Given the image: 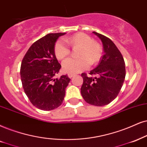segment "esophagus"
<instances>
[{"instance_id":"esophagus-1","label":"esophagus","mask_w":147,"mask_h":147,"mask_svg":"<svg viewBox=\"0 0 147 147\" xmlns=\"http://www.w3.org/2000/svg\"><path fill=\"white\" fill-rule=\"evenodd\" d=\"M68 77H69V78H72V77H74V76H75V74L68 73Z\"/></svg>"}]
</instances>
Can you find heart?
<instances>
[{"label": "heart", "instance_id": "heart-1", "mask_svg": "<svg viewBox=\"0 0 147 147\" xmlns=\"http://www.w3.org/2000/svg\"><path fill=\"white\" fill-rule=\"evenodd\" d=\"M66 42L72 47H80L78 51V58L69 57L62 62L64 71L70 73H77L89 68L90 64L98 62L102 55L101 45L93 40L87 34L79 32L65 38H60L55 42L54 53L59 60L67 57L70 53V49Z\"/></svg>", "mask_w": 147, "mask_h": 147}]
</instances>
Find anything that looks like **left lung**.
I'll return each instance as SVG.
<instances>
[{
	"label": "left lung",
	"instance_id": "8db88e82",
	"mask_svg": "<svg viewBox=\"0 0 147 147\" xmlns=\"http://www.w3.org/2000/svg\"><path fill=\"white\" fill-rule=\"evenodd\" d=\"M102 40L104 55L90 75L82 73L81 93L90 105L102 107L111 103L118 96L125 77V65L121 53L114 42L105 35L93 32Z\"/></svg>",
	"mask_w": 147,
	"mask_h": 147
}]
</instances>
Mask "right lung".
<instances>
[{"label": "right lung", "instance_id": "add662e5", "mask_svg": "<svg viewBox=\"0 0 147 147\" xmlns=\"http://www.w3.org/2000/svg\"><path fill=\"white\" fill-rule=\"evenodd\" d=\"M65 34L49 33L42 37L30 46L22 60V87L30 102L40 110L51 111L60 107L70 81L67 75L55 78L61 65L55 57L54 45Z\"/></svg>", "mask_w": 147, "mask_h": 147}]
</instances>
